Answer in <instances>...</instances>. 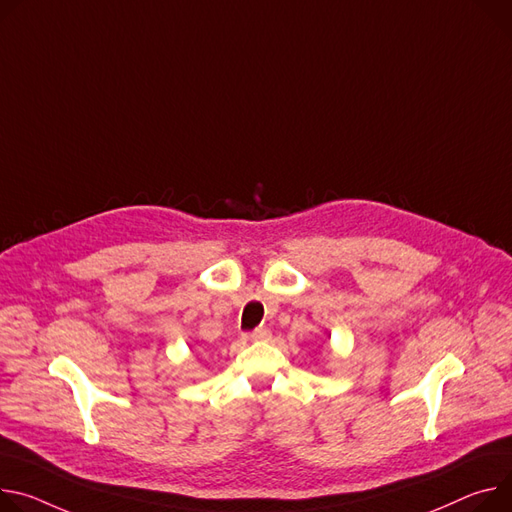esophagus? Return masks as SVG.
<instances>
[{
	"label": "esophagus",
	"mask_w": 512,
	"mask_h": 512,
	"mask_svg": "<svg viewBox=\"0 0 512 512\" xmlns=\"http://www.w3.org/2000/svg\"><path fill=\"white\" fill-rule=\"evenodd\" d=\"M269 339H271V331H267V329H255L249 335V341H269Z\"/></svg>",
	"instance_id": "34e87169"
}]
</instances>
